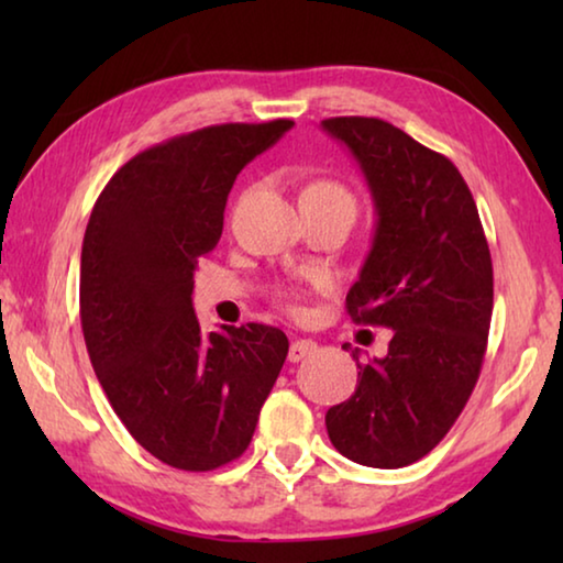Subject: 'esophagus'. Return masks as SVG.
<instances>
[{"instance_id": "obj_1", "label": "esophagus", "mask_w": 563, "mask_h": 563, "mask_svg": "<svg viewBox=\"0 0 563 563\" xmlns=\"http://www.w3.org/2000/svg\"><path fill=\"white\" fill-rule=\"evenodd\" d=\"M318 350V345L312 340H295L292 345H290V350H288V360L290 362H300V360H305V357H310L312 352Z\"/></svg>"}]
</instances>
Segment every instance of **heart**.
<instances>
[{
  "instance_id": "b5f03b06",
  "label": "heart",
  "mask_w": 563,
  "mask_h": 563,
  "mask_svg": "<svg viewBox=\"0 0 563 563\" xmlns=\"http://www.w3.org/2000/svg\"><path fill=\"white\" fill-rule=\"evenodd\" d=\"M302 196H310V198H322V201H335V203H345L350 208H355V198H352L350 190L338 184V180H316V184H310L305 188ZM278 300L283 302H290L292 300V292L290 290H278Z\"/></svg>"
}]
</instances>
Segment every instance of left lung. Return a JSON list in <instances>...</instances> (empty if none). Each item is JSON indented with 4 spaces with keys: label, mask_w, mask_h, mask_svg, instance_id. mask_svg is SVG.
<instances>
[{
    "label": "left lung",
    "mask_w": 563,
    "mask_h": 563,
    "mask_svg": "<svg viewBox=\"0 0 563 563\" xmlns=\"http://www.w3.org/2000/svg\"><path fill=\"white\" fill-rule=\"evenodd\" d=\"M322 129L357 158L377 211L345 308L360 325L393 330L383 360L352 352L355 395L328 409V434L352 462L399 470L444 440L479 379L494 305L489 243L450 158L383 119L335 117Z\"/></svg>",
    "instance_id": "obj_1"
}]
</instances>
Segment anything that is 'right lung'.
<instances>
[{"label": "right lung", "mask_w": 563, "mask_h": 563, "mask_svg": "<svg viewBox=\"0 0 563 563\" xmlns=\"http://www.w3.org/2000/svg\"><path fill=\"white\" fill-rule=\"evenodd\" d=\"M290 126L180 133L123 164L93 203L79 280L93 373L133 440L176 470L211 472L247 450L288 355L285 332L261 322L206 335L190 295L235 176Z\"/></svg>", "instance_id": "add662e5"}]
</instances>
